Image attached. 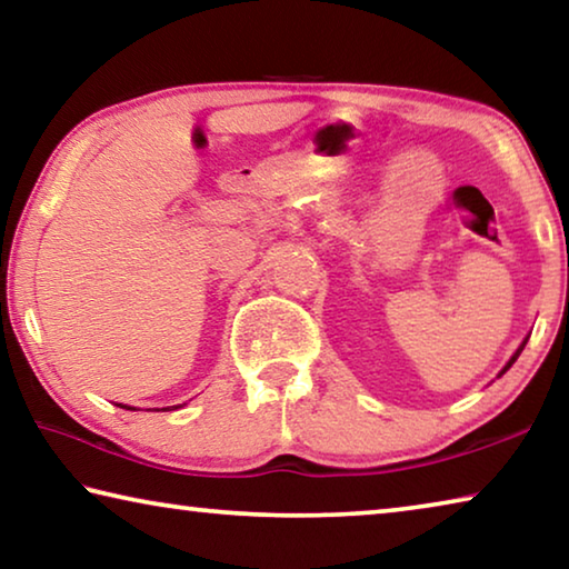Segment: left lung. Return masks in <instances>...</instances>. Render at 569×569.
<instances>
[{
  "mask_svg": "<svg viewBox=\"0 0 569 569\" xmlns=\"http://www.w3.org/2000/svg\"><path fill=\"white\" fill-rule=\"evenodd\" d=\"M525 343H527V339H525V341H522V346H519V349H517V353H515V356H512V359H509V361H507V366H505V369H502V373H505V371H507V369H509V366H512V363H515V361H517V356H519V353H522V349H525Z\"/></svg>",
  "mask_w": 569,
  "mask_h": 569,
  "instance_id": "8db88e82",
  "label": "left lung"
}]
</instances>
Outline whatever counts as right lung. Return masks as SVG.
<instances>
[{"label":"right lung","mask_w":569,"mask_h":569,"mask_svg":"<svg viewBox=\"0 0 569 569\" xmlns=\"http://www.w3.org/2000/svg\"><path fill=\"white\" fill-rule=\"evenodd\" d=\"M124 409H128V407H124Z\"/></svg>","instance_id":"add662e5"}]
</instances>
